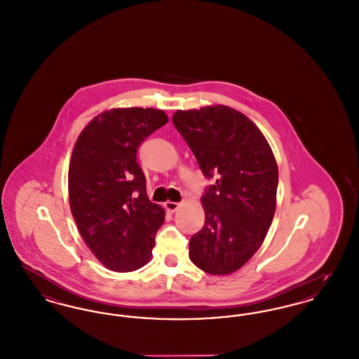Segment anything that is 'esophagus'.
Here are the masks:
<instances>
[{
  "instance_id": "1",
  "label": "esophagus",
  "mask_w": 359,
  "mask_h": 359,
  "mask_svg": "<svg viewBox=\"0 0 359 359\" xmlns=\"http://www.w3.org/2000/svg\"><path fill=\"white\" fill-rule=\"evenodd\" d=\"M165 210L168 211V212H175L179 207H180V203H176V202H165Z\"/></svg>"
}]
</instances>
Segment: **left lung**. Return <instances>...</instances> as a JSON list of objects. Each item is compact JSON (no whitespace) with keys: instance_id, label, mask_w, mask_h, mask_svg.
<instances>
[{"instance_id":"left-lung-1","label":"left lung","mask_w":359,"mask_h":359,"mask_svg":"<svg viewBox=\"0 0 359 359\" xmlns=\"http://www.w3.org/2000/svg\"><path fill=\"white\" fill-rule=\"evenodd\" d=\"M172 122L205 177V224L189 258L205 273H234L262 245L276 211L278 170L261 130L238 110L214 104L177 110Z\"/></svg>"}]
</instances>
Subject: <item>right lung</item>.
<instances>
[{"instance_id": "add662e5", "label": "right lung", "mask_w": 359, "mask_h": 359, "mask_svg": "<svg viewBox=\"0 0 359 359\" xmlns=\"http://www.w3.org/2000/svg\"><path fill=\"white\" fill-rule=\"evenodd\" d=\"M167 122L157 109H111L90 121L74 145L69 208L87 246L110 271L133 272L151 261L165 211L147 195L137 149Z\"/></svg>"}]
</instances>
